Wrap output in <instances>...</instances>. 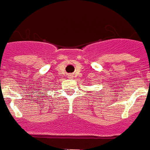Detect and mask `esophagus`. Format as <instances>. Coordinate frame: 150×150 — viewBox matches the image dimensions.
Segmentation results:
<instances>
[{
  "instance_id": "esophagus-1",
  "label": "esophagus",
  "mask_w": 150,
  "mask_h": 150,
  "mask_svg": "<svg viewBox=\"0 0 150 150\" xmlns=\"http://www.w3.org/2000/svg\"><path fill=\"white\" fill-rule=\"evenodd\" d=\"M70 76H71V75H70Z\"/></svg>"
}]
</instances>
